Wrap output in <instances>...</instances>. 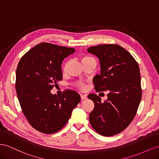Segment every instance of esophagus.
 <instances>
[{"instance_id": "34e87169", "label": "esophagus", "mask_w": 159, "mask_h": 159, "mask_svg": "<svg viewBox=\"0 0 159 159\" xmlns=\"http://www.w3.org/2000/svg\"><path fill=\"white\" fill-rule=\"evenodd\" d=\"M81 99H86L88 98V96L86 94H81Z\"/></svg>"}]
</instances>
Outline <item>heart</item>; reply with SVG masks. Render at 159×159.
<instances>
[{
	"label": "heart",
	"mask_w": 159,
	"mask_h": 159,
	"mask_svg": "<svg viewBox=\"0 0 159 159\" xmlns=\"http://www.w3.org/2000/svg\"><path fill=\"white\" fill-rule=\"evenodd\" d=\"M92 59H93L92 57H90V56H84L82 58H81V62H82L83 64H84V63H85V62H87L89 60H92ZM68 67H69V62L68 61V62H66V63L65 64L64 68H63V71L64 72V73H66V72L68 71ZM80 87L81 88H83L84 86H83V85L80 84Z\"/></svg>",
	"instance_id": "b5f03b06"
}]
</instances>
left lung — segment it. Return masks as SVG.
Here are the masks:
<instances>
[{
  "mask_svg": "<svg viewBox=\"0 0 159 159\" xmlns=\"http://www.w3.org/2000/svg\"><path fill=\"white\" fill-rule=\"evenodd\" d=\"M88 52L99 60L100 75L93 80L95 91H109L104 103L95 93L88 95L95 105L89 122L99 134L113 136L125 129L135 116L142 95L140 70L131 54L121 46L99 45L88 48Z\"/></svg>",
  "mask_w": 159,
  "mask_h": 159,
  "instance_id": "left-lung-1",
  "label": "left lung"
}]
</instances>
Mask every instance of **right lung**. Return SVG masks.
<instances>
[{
    "label": "right lung",
    "mask_w": 159,
    "mask_h": 159,
    "mask_svg": "<svg viewBox=\"0 0 159 159\" xmlns=\"http://www.w3.org/2000/svg\"><path fill=\"white\" fill-rule=\"evenodd\" d=\"M75 51L44 42L32 48L19 61L17 97L25 116L38 131L52 134L60 131L80 102V95L75 91L68 89L61 96L50 91L62 80V61Z\"/></svg>",
    "instance_id": "obj_1"
}]
</instances>
